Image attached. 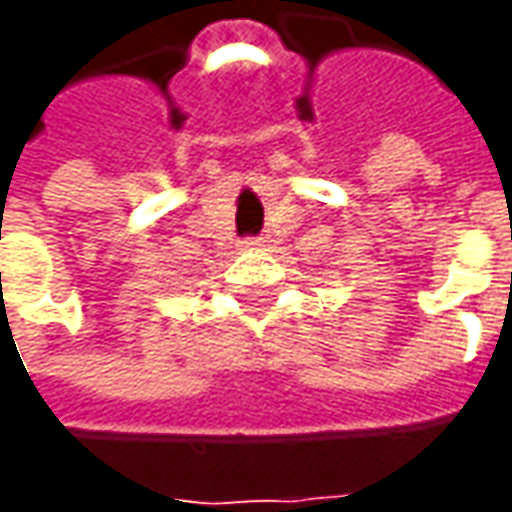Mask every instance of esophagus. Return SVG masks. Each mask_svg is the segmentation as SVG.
Masks as SVG:
<instances>
[{
  "mask_svg": "<svg viewBox=\"0 0 512 512\" xmlns=\"http://www.w3.org/2000/svg\"><path fill=\"white\" fill-rule=\"evenodd\" d=\"M241 246H244V249H249V252H255V249H263V246H266V241H263V238H244V241H241Z\"/></svg>",
  "mask_w": 512,
  "mask_h": 512,
  "instance_id": "esophagus-1",
  "label": "esophagus"
}]
</instances>
